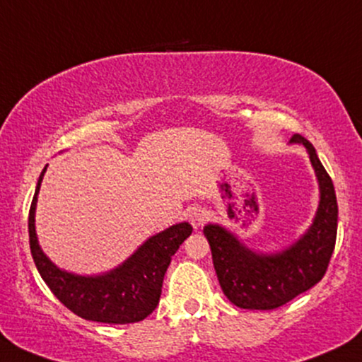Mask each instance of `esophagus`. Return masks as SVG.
Instances as JSON below:
<instances>
[{"label": "esophagus", "instance_id": "obj_1", "mask_svg": "<svg viewBox=\"0 0 362 362\" xmlns=\"http://www.w3.org/2000/svg\"><path fill=\"white\" fill-rule=\"evenodd\" d=\"M185 216L195 230H197V228H201L202 224L206 223V218H207L206 213L201 209V207H189V209L185 211Z\"/></svg>", "mask_w": 362, "mask_h": 362}]
</instances>
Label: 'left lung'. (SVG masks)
<instances>
[{"label":"left lung","mask_w":362,"mask_h":362,"mask_svg":"<svg viewBox=\"0 0 362 362\" xmlns=\"http://www.w3.org/2000/svg\"><path fill=\"white\" fill-rule=\"evenodd\" d=\"M289 144H301L308 153L318 180L320 201L308 230L289 247L264 253L247 247L221 224L209 223L204 236L224 296L243 310H274L322 281L337 238V197L313 144L294 134Z\"/></svg>","instance_id":"left-lung-1"}]
</instances>
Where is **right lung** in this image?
<instances>
[{
  "instance_id": "right-lung-1",
  "label": "right lung",
  "mask_w": 362,
  "mask_h": 362,
  "mask_svg": "<svg viewBox=\"0 0 362 362\" xmlns=\"http://www.w3.org/2000/svg\"><path fill=\"white\" fill-rule=\"evenodd\" d=\"M47 165H45L32 199L28 213L30 252L39 271L54 296L78 317L100 323H136L155 311L161 296V286L172 257L184 240L192 233L189 223H177L160 233L149 236L138 250L109 272L81 276L57 267L45 255L35 231L37 195Z\"/></svg>"
}]
</instances>
